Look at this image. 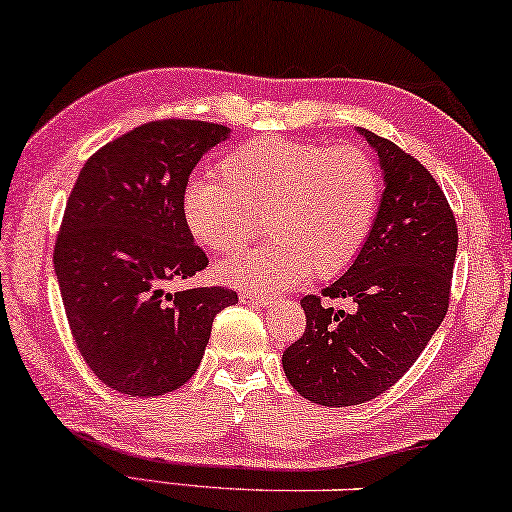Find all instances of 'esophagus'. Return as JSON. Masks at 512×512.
<instances>
[{"instance_id": "esophagus-1", "label": "esophagus", "mask_w": 512, "mask_h": 512, "mask_svg": "<svg viewBox=\"0 0 512 512\" xmlns=\"http://www.w3.org/2000/svg\"><path fill=\"white\" fill-rule=\"evenodd\" d=\"M240 300L247 302V304H272L274 297L265 295V293H254V290H242Z\"/></svg>"}]
</instances>
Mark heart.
Wrapping results in <instances>:
<instances>
[{
  "instance_id": "heart-1",
  "label": "heart",
  "mask_w": 512,
  "mask_h": 512,
  "mask_svg": "<svg viewBox=\"0 0 512 512\" xmlns=\"http://www.w3.org/2000/svg\"><path fill=\"white\" fill-rule=\"evenodd\" d=\"M219 174L192 178L180 210L192 238L217 254L247 247L265 217L272 238L219 265L238 286L281 290L309 272L338 277L357 261L380 215V164L357 146L256 139L226 155Z\"/></svg>"
}]
</instances>
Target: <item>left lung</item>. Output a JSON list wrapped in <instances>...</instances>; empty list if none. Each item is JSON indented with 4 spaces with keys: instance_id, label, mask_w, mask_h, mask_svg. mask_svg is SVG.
<instances>
[{
    "instance_id": "obj_1",
    "label": "left lung",
    "mask_w": 512,
    "mask_h": 512,
    "mask_svg": "<svg viewBox=\"0 0 512 512\" xmlns=\"http://www.w3.org/2000/svg\"><path fill=\"white\" fill-rule=\"evenodd\" d=\"M359 132L384 169L380 215L348 272L302 297L306 329L281 357L293 389L325 407L366 403L410 371L446 316L458 251V224L430 171L393 141ZM338 296L352 312L328 306Z\"/></svg>"
}]
</instances>
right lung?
Returning a JSON list of instances; mask_svg holds the SVG:
<instances>
[{"label": "right lung", "instance_id": "right-lung-1", "mask_svg": "<svg viewBox=\"0 0 512 512\" xmlns=\"http://www.w3.org/2000/svg\"><path fill=\"white\" fill-rule=\"evenodd\" d=\"M226 125L162 119L93 153L68 196L54 272L77 350L100 382L151 398L190 380L212 320L238 293L224 286L171 293L206 270L180 201L203 153Z\"/></svg>", "mask_w": 512, "mask_h": 512}]
</instances>
